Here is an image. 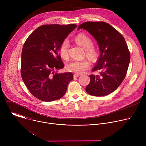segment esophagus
I'll return each mask as SVG.
<instances>
[{"mask_svg": "<svg viewBox=\"0 0 146 146\" xmlns=\"http://www.w3.org/2000/svg\"><path fill=\"white\" fill-rule=\"evenodd\" d=\"M80 76V74H73V77H74V78H76V77H79Z\"/></svg>", "mask_w": 146, "mask_h": 146, "instance_id": "obj_1", "label": "esophagus"}]
</instances>
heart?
<instances>
[{
    "instance_id": "heart-1",
    "label": "heart",
    "mask_w": 146,
    "mask_h": 146,
    "mask_svg": "<svg viewBox=\"0 0 146 146\" xmlns=\"http://www.w3.org/2000/svg\"><path fill=\"white\" fill-rule=\"evenodd\" d=\"M75 42L80 47L86 50V56L91 60H95L97 56L96 51L93 47L94 43L91 38L85 34H78L74 38ZM69 42L67 39L64 40L59 47V55L60 57L68 60L69 57ZM91 66L90 62L87 60H72L67 65L66 69L70 72L77 74H81L88 70Z\"/></svg>"
}]
</instances>
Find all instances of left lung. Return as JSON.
Segmentation results:
<instances>
[{
  "label": "left lung",
  "instance_id": "1",
  "mask_svg": "<svg viewBox=\"0 0 146 146\" xmlns=\"http://www.w3.org/2000/svg\"><path fill=\"white\" fill-rule=\"evenodd\" d=\"M84 29L96 40L100 56L91 74L90 84L86 88L88 94L95 96L109 95L120 86L124 80L130 62V52L123 36L110 24L105 22H86L78 30Z\"/></svg>",
  "mask_w": 146,
  "mask_h": 146
}]
</instances>
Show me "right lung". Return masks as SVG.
<instances>
[{"label": "right lung", "instance_id": "obj_1", "mask_svg": "<svg viewBox=\"0 0 146 146\" xmlns=\"http://www.w3.org/2000/svg\"><path fill=\"white\" fill-rule=\"evenodd\" d=\"M76 27V24L41 25L26 40L21 54V77L31 94L39 100L51 102L61 98L73 79L70 72L57 71L64 67L60 46Z\"/></svg>", "mask_w": 146, "mask_h": 146}]
</instances>
